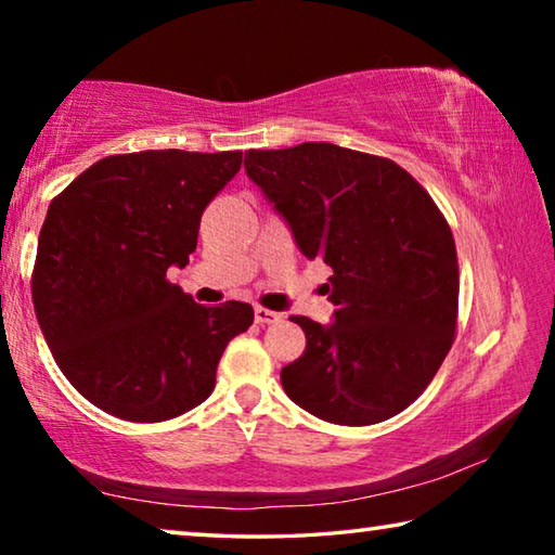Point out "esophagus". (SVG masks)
<instances>
[{"label": "esophagus", "instance_id": "1", "mask_svg": "<svg viewBox=\"0 0 555 555\" xmlns=\"http://www.w3.org/2000/svg\"><path fill=\"white\" fill-rule=\"evenodd\" d=\"M281 313H276V311H269V308H261V306H257L255 308V321L259 323V325H269V323H279L281 321Z\"/></svg>", "mask_w": 555, "mask_h": 555}]
</instances>
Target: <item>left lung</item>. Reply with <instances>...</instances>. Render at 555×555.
Here are the masks:
<instances>
[{
  "label": "left lung",
  "instance_id": "1",
  "mask_svg": "<svg viewBox=\"0 0 555 555\" xmlns=\"http://www.w3.org/2000/svg\"><path fill=\"white\" fill-rule=\"evenodd\" d=\"M298 249L333 269L335 315H291L306 350L281 370L291 401L340 426L397 416L436 377L457 325L455 240L416 178L327 142L244 154Z\"/></svg>",
  "mask_w": 555,
  "mask_h": 555
}]
</instances>
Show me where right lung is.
<instances>
[{
    "label": "right lung",
    "instance_id": "obj_1",
    "mask_svg": "<svg viewBox=\"0 0 555 555\" xmlns=\"http://www.w3.org/2000/svg\"><path fill=\"white\" fill-rule=\"evenodd\" d=\"M240 166L242 152L117 154L51 201L34 311L55 364L98 409L158 424L212 393L224 347L255 311L195 304L166 271L188 264L203 210Z\"/></svg>",
    "mask_w": 555,
    "mask_h": 555
}]
</instances>
